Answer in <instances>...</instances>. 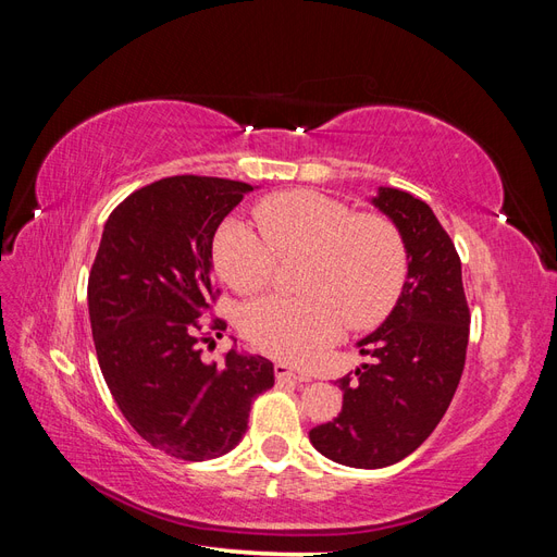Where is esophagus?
<instances>
[{
    "mask_svg": "<svg viewBox=\"0 0 557 557\" xmlns=\"http://www.w3.org/2000/svg\"><path fill=\"white\" fill-rule=\"evenodd\" d=\"M274 374H276L278 381H295V383H309L311 381V376L307 372H301V369H295V367L285 364V362H278L274 367Z\"/></svg>",
    "mask_w": 557,
    "mask_h": 557,
    "instance_id": "1",
    "label": "esophagus"
}]
</instances>
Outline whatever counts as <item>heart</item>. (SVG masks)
<instances>
[{
  "label": "heart",
  "instance_id": "obj_1",
  "mask_svg": "<svg viewBox=\"0 0 557 557\" xmlns=\"http://www.w3.org/2000/svg\"><path fill=\"white\" fill-rule=\"evenodd\" d=\"M263 237L230 218L213 242L215 272L239 295L264 290L276 258L297 267V297H262L239 315L246 339L269 356L307 362L339 339L344 323L369 330L391 313L407 278V246L381 213H356L313 190H285L256 205Z\"/></svg>",
  "mask_w": 557,
  "mask_h": 557
}]
</instances>
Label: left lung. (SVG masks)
Masks as SVG:
<instances>
[{
  "instance_id": "1",
  "label": "left lung",
  "mask_w": 557,
  "mask_h": 557,
  "mask_svg": "<svg viewBox=\"0 0 557 557\" xmlns=\"http://www.w3.org/2000/svg\"><path fill=\"white\" fill-rule=\"evenodd\" d=\"M399 227L409 274L385 323L358 342L372 364L339 379L344 407L309 432L325 458L379 469L407 458L440 425L458 391L469 342L462 264L423 199L379 188L372 199Z\"/></svg>"
}]
</instances>
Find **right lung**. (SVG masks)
<instances>
[{
    "instance_id": "right-lung-1",
    "label": "right lung",
    "mask_w": 557,
    "mask_h": 557,
    "mask_svg": "<svg viewBox=\"0 0 557 557\" xmlns=\"http://www.w3.org/2000/svg\"><path fill=\"white\" fill-rule=\"evenodd\" d=\"M252 188L213 176H170L134 190L102 232L88 278L99 369L141 440L188 462L242 442L250 404L274 385V364L232 348L205 362L199 318L221 295L213 234ZM223 318L209 330L223 332Z\"/></svg>"
}]
</instances>
